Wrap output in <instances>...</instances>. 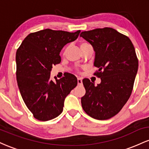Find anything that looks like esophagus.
Instances as JSON below:
<instances>
[{
  "label": "esophagus",
  "mask_w": 149,
  "mask_h": 149,
  "mask_svg": "<svg viewBox=\"0 0 149 149\" xmlns=\"http://www.w3.org/2000/svg\"><path fill=\"white\" fill-rule=\"evenodd\" d=\"M78 85H82V84H83V80H82L81 78H78Z\"/></svg>",
  "instance_id": "1"
}]
</instances>
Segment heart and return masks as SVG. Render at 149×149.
<instances>
[{
	"mask_svg": "<svg viewBox=\"0 0 149 149\" xmlns=\"http://www.w3.org/2000/svg\"><path fill=\"white\" fill-rule=\"evenodd\" d=\"M86 44H88V43H86V42H83V43L80 44V47H81V46H83V45H86Z\"/></svg>",
	"mask_w": 149,
	"mask_h": 149,
	"instance_id": "1",
	"label": "heart"
}]
</instances>
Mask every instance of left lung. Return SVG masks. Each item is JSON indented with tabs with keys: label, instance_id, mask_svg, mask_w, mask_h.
Returning a JSON list of instances; mask_svg holds the SVG:
<instances>
[{
	"label": "left lung",
	"instance_id": "obj_1",
	"mask_svg": "<svg viewBox=\"0 0 149 149\" xmlns=\"http://www.w3.org/2000/svg\"><path fill=\"white\" fill-rule=\"evenodd\" d=\"M93 47L95 74L101 83L95 85L83 80L85 95L81 104L87 114L95 119L107 120L116 116L130 97L138 71V59L128 37L112 28L96 29L80 35Z\"/></svg>",
	"mask_w": 149,
	"mask_h": 149
}]
</instances>
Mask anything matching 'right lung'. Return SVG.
Returning <instances> with one entry per match:
<instances>
[{
	"mask_svg": "<svg viewBox=\"0 0 149 149\" xmlns=\"http://www.w3.org/2000/svg\"><path fill=\"white\" fill-rule=\"evenodd\" d=\"M80 31L74 33L49 29L29 34L16 52L17 81L27 108L38 120L47 121L61 113L65 98L76 88L78 80L68 73L50 79L53 65L59 64L61 49L74 41Z\"/></svg>",
	"mask_w": 149,
	"mask_h": 149,
	"instance_id": "obj_1",
	"label": "right lung"
}]
</instances>
